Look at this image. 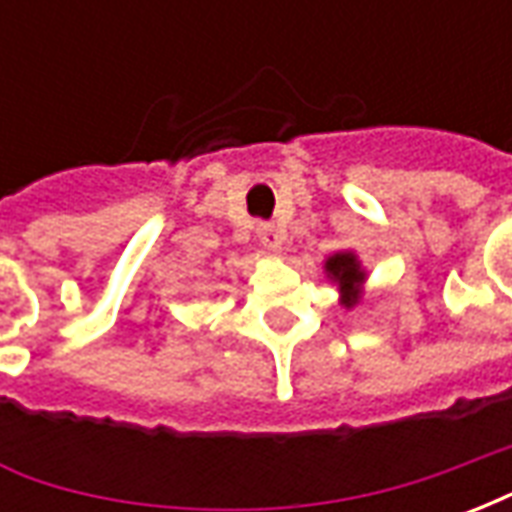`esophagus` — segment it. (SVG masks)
Instances as JSON below:
<instances>
[{
    "instance_id": "obj_1",
    "label": "esophagus",
    "mask_w": 512,
    "mask_h": 512,
    "mask_svg": "<svg viewBox=\"0 0 512 512\" xmlns=\"http://www.w3.org/2000/svg\"><path fill=\"white\" fill-rule=\"evenodd\" d=\"M257 238H260V244L268 246V249H279V244L285 241V233L279 230L277 224L263 222V224H257Z\"/></svg>"
}]
</instances>
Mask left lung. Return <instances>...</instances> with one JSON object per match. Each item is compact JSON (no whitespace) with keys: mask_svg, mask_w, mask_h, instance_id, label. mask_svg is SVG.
Here are the masks:
<instances>
[{"mask_svg":"<svg viewBox=\"0 0 512 512\" xmlns=\"http://www.w3.org/2000/svg\"><path fill=\"white\" fill-rule=\"evenodd\" d=\"M326 271H329V277L340 282L345 307H354L356 301H359V296H362V293H359V285H362V279H365V274L359 271L356 257L348 255V252H340V255L329 257V260H326Z\"/></svg>","mask_w":512,"mask_h":512,"instance_id":"obj_1","label":"left lung"}]
</instances>
